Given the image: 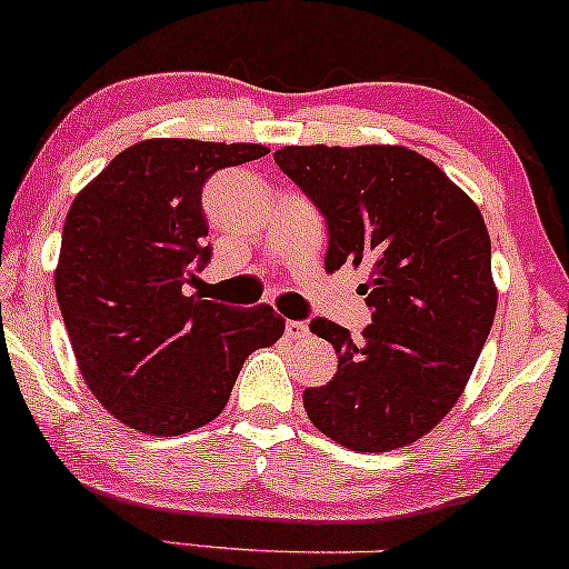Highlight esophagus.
<instances>
[{
  "mask_svg": "<svg viewBox=\"0 0 569 569\" xmlns=\"http://www.w3.org/2000/svg\"><path fill=\"white\" fill-rule=\"evenodd\" d=\"M310 329H307L305 321H286V337L291 339H307Z\"/></svg>",
  "mask_w": 569,
  "mask_h": 569,
  "instance_id": "esophagus-1",
  "label": "esophagus"
}]
</instances>
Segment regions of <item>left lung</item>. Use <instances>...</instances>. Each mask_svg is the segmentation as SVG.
<instances>
[{"mask_svg": "<svg viewBox=\"0 0 569 569\" xmlns=\"http://www.w3.org/2000/svg\"><path fill=\"white\" fill-rule=\"evenodd\" d=\"M276 162L329 227L326 270L367 264L371 323L352 339L326 318L335 380L305 390L321 433L388 452L447 417L479 361L498 307L492 246L476 202L407 147H283Z\"/></svg>", "mask_w": 569, "mask_h": 569, "instance_id": "1", "label": "left lung"}]
</instances>
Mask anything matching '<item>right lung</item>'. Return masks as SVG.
Instances as JSON below:
<instances>
[{"label":"right lung","mask_w":569,"mask_h":569,"mask_svg":"<svg viewBox=\"0 0 569 569\" xmlns=\"http://www.w3.org/2000/svg\"><path fill=\"white\" fill-rule=\"evenodd\" d=\"M264 154L262 143L139 141L71 202L58 307L88 388L141 433L179 436L211 422L246 358L283 335L270 305L240 310L184 293L211 259L202 184Z\"/></svg>","instance_id":"right-lung-1"}]
</instances>
